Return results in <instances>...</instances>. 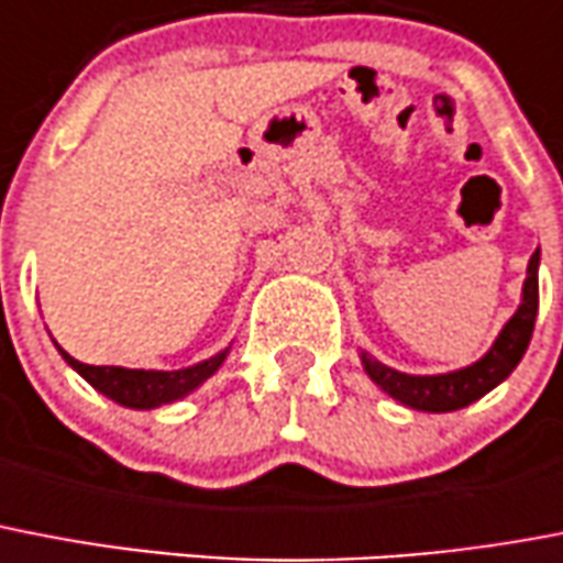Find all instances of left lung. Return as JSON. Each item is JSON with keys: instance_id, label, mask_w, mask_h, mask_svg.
<instances>
[{"instance_id": "8db88e82", "label": "left lung", "mask_w": 563, "mask_h": 563, "mask_svg": "<svg viewBox=\"0 0 563 563\" xmlns=\"http://www.w3.org/2000/svg\"><path fill=\"white\" fill-rule=\"evenodd\" d=\"M538 264H541V253L529 258L523 302L515 310V317L503 325L500 336L494 340L485 357L465 368L448 372V375H404L363 352L360 360H363L366 375L386 395H393L395 401H401L404 407L424 409V412H451V409L467 407L485 393H492L494 386L503 384L515 372V366L529 349V340H532L534 317H538Z\"/></svg>"}]
</instances>
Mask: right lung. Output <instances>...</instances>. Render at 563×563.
<instances>
[{"label": "right lung", "mask_w": 563, "mask_h": 563, "mask_svg": "<svg viewBox=\"0 0 563 563\" xmlns=\"http://www.w3.org/2000/svg\"><path fill=\"white\" fill-rule=\"evenodd\" d=\"M60 349V345H57ZM63 360L69 363L75 372H78L87 384H92L98 393H103L107 398H112L121 407L130 409H154L162 404L177 401V398H186L188 393H195L197 386L209 380L214 372L220 368V363L227 360L229 349H223L214 357L197 363V366L177 368V372H156V368H124V366H89V363H80L71 354H66L60 349Z\"/></svg>", "instance_id": "right-lung-1"}]
</instances>
